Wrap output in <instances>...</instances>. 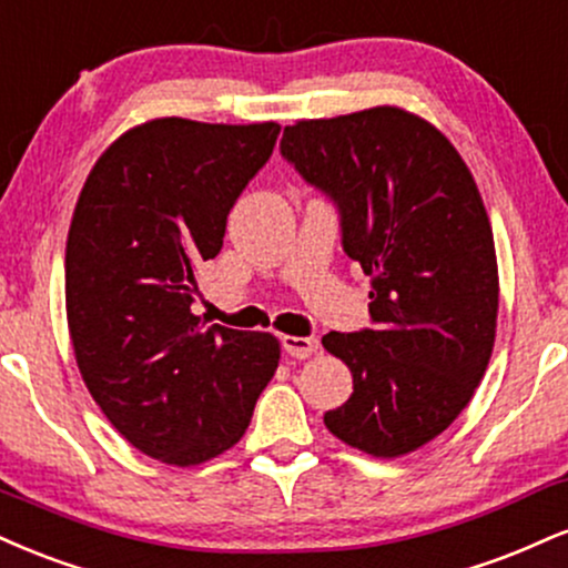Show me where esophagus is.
Returning <instances> with one entry per match:
<instances>
[{"instance_id": "esophagus-1", "label": "esophagus", "mask_w": 568, "mask_h": 568, "mask_svg": "<svg viewBox=\"0 0 568 568\" xmlns=\"http://www.w3.org/2000/svg\"><path fill=\"white\" fill-rule=\"evenodd\" d=\"M283 349L296 359H306L317 352V338L312 336H283Z\"/></svg>"}]
</instances>
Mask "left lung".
Masks as SVG:
<instances>
[{
  "label": "left lung",
  "instance_id": "1",
  "mask_svg": "<svg viewBox=\"0 0 568 568\" xmlns=\"http://www.w3.org/2000/svg\"><path fill=\"white\" fill-rule=\"evenodd\" d=\"M283 159L338 211L344 254L371 275L373 327L331 331L354 392L333 436L399 457L466 409L497 327V258L479 187L453 142L381 105L285 126Z\"/></svg>",
  "mask_w": 568,
  "mask_h": 568
}]
</instances>
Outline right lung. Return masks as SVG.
Instances as JSON below:
<instances>
[{
    "label": "right lung",
    "instance_id": "add662e5",
    "mask_svg": "<svg viewBox=\"0 0 568 568\" xmlns=\"http://www.w3.org/2000/svg\"><path fill=\"white\" fill-rule=\"evenodd\" d=\"M277 134L275 121H148L100 155L73 211L65 310L81 378L115 432L169 466L241 442L277 371L275 336L195 314L201 266Z\"/></svg>",
    "mask_w": 568,
    "mask_h": 568
}]
</instances>
